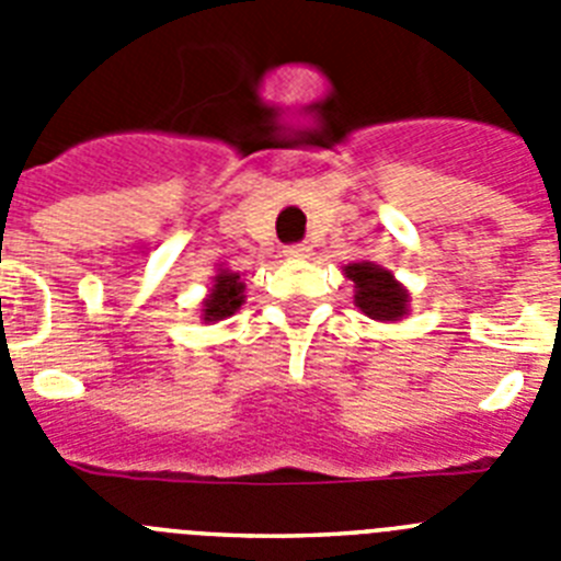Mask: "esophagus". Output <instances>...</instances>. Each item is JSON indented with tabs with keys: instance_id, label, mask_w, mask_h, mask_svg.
<instances>
[{
	"instance_id": "esophagus-1",
	"label": "esophagus",
	"mask_w": 561,
	"mask_h": 561,
	"mask_svg": "<svg viewBox=\"0 0 561 561\" xmlns=\"http://www.w3.org/2000/svg\"><path fill=\"white\" fill-rule=\"evenodd\" d=\"M311 247L309 244H286L284 255L286 257H309Z\"/></svg>"
}]
</instances>
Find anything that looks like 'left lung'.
<instances>
[{"instance_id": "1", "label": "left lung", "mask_w": 561, "mask_h": 561, "mask_svg": "<svg viewBox=\"0 0 561 561\" xmlns=\"http://www.w3.org/2000/svg\"><path fill=\"white\" fill-rule=\"evenodd\" d=\"M345 275L356 286V306L374 320H399L408 311V291L396 284L388 270L374 264H348Z\"/></svg>"}]
</instances>
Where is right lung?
<instances>
[{
    "label": "right lung",
    "instance_id": "right-lung-1",
    "mask_svg": "<svg viewBox=\"0 0 561 561\" xmlns=\"http://www.w3.org/2000/svg\"><path fill=\"white\" fill-rule=\"evenodd\" d=\"M244 284L236 272H219L216 286L210 289V297L205 300V320H225L238 306L244 304Z\"/></svg>",
    "mask_w": 561,
    "mask_h": 561
}]
</instances>
